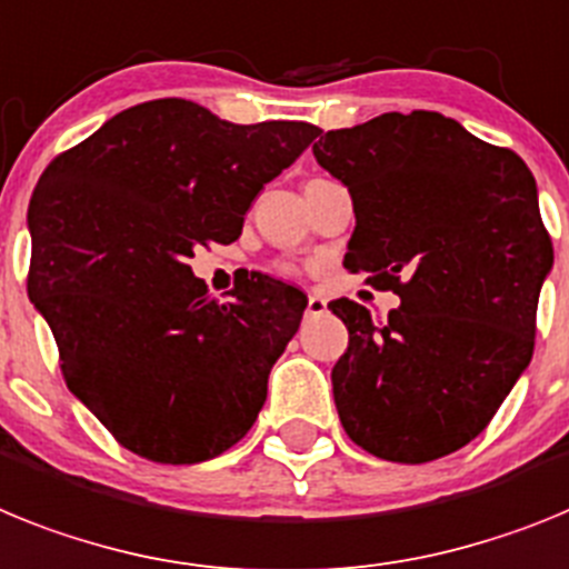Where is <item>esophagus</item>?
I'll use <instances>...</instances> for the list:
<instances>
[{
	"label": "esophagus",
	"instance_id": "34e87169",
	"mask_svg": "<svg viewBox=\"0 0 569 569\" xmlns=\"http://www.w3.org/2000/svg\"><path fill=\"white\" fill-rule=\"evenodd\" d=\"M323 312H326V298H320V295H309L306 315H323Z\"/></svg>",
	"mask_w": 569,
	"mask_h": 569
}]
</instances>
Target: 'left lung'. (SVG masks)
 Listing matches in <instances>:
<instances>
[{
	"label": "left lung",
	"instance_id": "obj_1",
	"mask_svg": "<svg viewBox=\"0 0 569 569\" xmlns=\"http://www.w3.org/2000/svg\"><path fill=\"white\" fill-rule=\"evenodd\" d=\"M312 151L352 194L343 266L401 298L380 323L355 300L329 303L349 329L332 369L340 423L383 461L449 456L530 367L552 269L536 180L516 151L435 111L326 131Z\"/></svg>",
	"mask_w": 569,
	"mask_h": 569
}]
</instances>
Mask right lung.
Returning a JSON list of instances; mask_svg holds the SVG:
<instances>
[{
    "instance_id": "right-lung-1",
    "label": "right lung",
    "mask_w": 569,
    "mask_h": 569,
    "mask_svg": "<svg viewBox=\"0 0 569 569\" xmlns=\"http://www.w3.org/2000/svg\"><path fill=\"white\" fill-rule=\"evenodd\" d=\"M320 134L234 126L189 100L117 113L42 171L28 209V298L51 326L68 389L134 456L217 458L257 421L306 295L251 278L206 295L197 246L234 243L266 182Z\"/></svg>"
}]
</instances>
